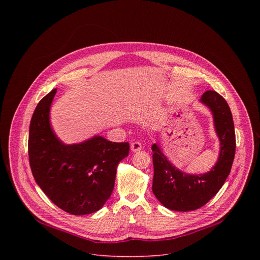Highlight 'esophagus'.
Here are the masks:
<instances>
[{"label":"esophagus","mask_w":260,"mask_h":260,"mask_svg":"<svg viewBox=\"0 0 260 260\" xmlns=\"http://www.w3.org/2000/svg\"><path fill=\"white\" fill-rule=\"evenodd\" d=\"M142 149V144L140 143V142H133L132 144H131V150L133 151V152H138V151H140Z\"/></svg>","instance_id":"34e87169"}]
</instances>
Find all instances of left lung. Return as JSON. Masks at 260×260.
I'll return each mask as SVG.
<instances>
[{"instance_id":"obj_1","label":"left lung","mask_w":260,"mask_h":260,"mask_svg":"<svg viewBox=\"0 0 260 260\" xmlns=\"http://www.w3.org/2000/svg\"><path fill=\"white\" fill-rule=\"evenodd\" d=\"M201 102L211 110L220 141L219 158L210 172L201 175L184 173L167 159L156 144L151 147L154 168L152 191L166 208L173 211H194L206 205L224 184L234 162L236 134L229 104L214 90L206 91Z\"/></svg>"}]
</instances>
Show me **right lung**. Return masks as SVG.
<instances>
[{
	"label": "right lung",
	"instance_id": "1",
	"mask_svg": "<svg viewBox=\"0 0 260 260\" xmlns=\"http://www.w3.org/2000/svg\"><path fill=\"white\" fill-rule=\"evenodd\" d=\"M56 89L37 105L28 134V158L32 176L58 208L72 215L99 211L114 188L118 164L128 155L129 144L101 136L66 145L53 133L49 111Z\"/></svg>",
	"mask_w": 260,
	"mask_h": 260
}]
</instances>
